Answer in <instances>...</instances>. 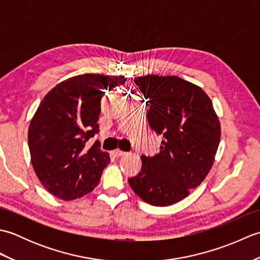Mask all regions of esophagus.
Returning a JSON list of instances; mask_svg holds the SVG:
<instances>
[{"label": "esophagus", "mask_w": 260, "mask_h": 260, "mask_svg": "<svg viewBox=\"0 0 260 260\" xmlns=\"http://www.w3.org/2000/svg\"><path fill=\"white\" fill-rule=\"evenodd\" d=\"M112 154H113L115 157H119V156L125 155L126 152H123V151H120V150H115V151L112 152Z\"/></svg>", "instance_id": "34e87169"}]
</instances>
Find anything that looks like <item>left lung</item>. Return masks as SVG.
Wrapping results in <instances>:
<instances>
[{"mask_svg": "<svg viewBox=\"0 0 260 260\" xmlns=\"http://www.w3.org/2000/svg\"><path fill=\"white\" fill-rule=\"evenodd\" d=\"M134 82L146 99L148 125L163 140L156 155H142L141 172L128 183L146 203L171 206L189 196L211 170L220 121L211 99L189 81L147 75Z\"/></svg>", "mask_w": 260, "mask_h": 260, "instance_id": "1", "label": "left lung"}]
</instances>
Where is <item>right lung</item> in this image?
<instances>
[{
  "instance_id": "obj_1",
  "label": "right lung",
  "mask_w": 260,
  "mask_h": 260,
  "mask_svg": "<svg viewBox=\"0 0 260 260\" xmlns=\"http://www.w3.org/2000/svg\"><path fill=\"white\" fill-rule=\"evenodd\" d=\"M123 76L86 74L60 82L39 105L29 126L32 167L46 189L64 201L75 200L97 186L109 154L96 141L105 90L125 84Z\"/></svg>"
}]
</instances>
